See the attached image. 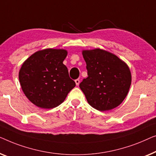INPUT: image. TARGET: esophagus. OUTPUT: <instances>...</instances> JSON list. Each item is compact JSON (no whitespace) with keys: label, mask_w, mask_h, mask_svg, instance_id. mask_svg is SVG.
Returning <instances> with one entry per match:
<instances>
[{"label":"esophagus","mask_w":156,"mask_h":156,"mask_svg":"<svg viewBox=\"0 0 156 156\" xmlns=\"http://www.w3.org/2000/svg\"><path fill=\"white\" fill-rule=\"evenodd\" d=\"M75 82H76V85H79V84H80V80L79 79H76V80H75Z\"/></svg>","instance_id":"1"}]
</instances>
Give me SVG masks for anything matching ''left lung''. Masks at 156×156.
<instances>
[{
	"label": "left lung",
	"instance_id": "obj_1",
	"mask_svg": "<svg viewBox=\"0 0 156 156\" xmlns=\"http://www.w3.org/2000/svg\"><path fill=\"white\" fill-rule=\"evenodd\" d=\"M87 78L79 87L87 102L104 112L119 106L126 97L131 83L129 68L119 57L100 49L83 50Z\"/></svg>",
	"mask_w": 156,
	"mask_h": 156
}]
</instances>
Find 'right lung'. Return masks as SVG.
I'll list each match as a JSON object with an SVG mask.
<instances>
[{"mask_svg":"<svg viewBox=\"0 0 156 156\" xmlns=\"http://www.w3.org/2000/svg\"><path fill=\"white\" fill-rule=\"evenodd\" d=\"M67 54L65 49H43L35 52L22 65L19 71L22 90L36 106L54 108L76 86L63 63Z\"/></svg>","mask_w":156,"mask_h":156,"instance_id":"obj_1","label":"right lung"}]
</instances>
